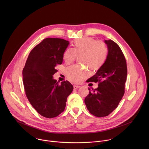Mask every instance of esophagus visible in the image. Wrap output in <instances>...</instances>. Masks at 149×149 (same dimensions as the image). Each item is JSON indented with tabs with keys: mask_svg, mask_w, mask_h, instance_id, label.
Returning <instances> with one entry per match:
<instances>
[{
	"mask_svg": "<svg viewBox=\"0 0 149 149\" xmlns=\"http://www.w3.org/2000/svg\"><path fill=\"white\" fill-rule=\"evenodd\" d=\"M80 87V86H74V90H76V89H77V88H79Z\"/></svg>",
	"mask_w": 149,
	"mask_h": 149,
	"instance_id": "obj_1",
	"label": "esophagus"
}]
</instances>
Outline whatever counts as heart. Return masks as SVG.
Wrapping results in <instances>:
<instances>
[{"mask_svg":"<svg viewBox=\"0 0 149 149\" xmlns=\"http://www.w3.org/2000/svg\"><path fill=\"white\" fill-rule=\"evenodd\" d=\"M109 48L104 42L97 40L92 37H84L74 40L72 48H68L62 54L64 62L69 64L77 58L79 62L88 67L91 70H100L107 59ZM67 78L74 83H80L88 77L89 72L86 68L74 65L65 70Z\"/></svg>","mask_w":149,"mask_h":149,"instance_id":"heart-1","label":"heart"}]
</instances>
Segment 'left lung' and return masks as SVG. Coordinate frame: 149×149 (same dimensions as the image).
<instances>
[{"instance_id": "left-lung-1", "label": "left lung", "mask_w": 149, "mask_h": 149, "mask_svg": "<svg viewBox=\"0 0 149 149\" xmlns=\"http://www.w3.org/2000/svg\"><path fill=\"white\" fill-rule=\"evenodd\" d=\"M109 55L105 64L88 79L98 83L97 88H88L89 94L85 104L90 113L98 117H106L117 107L125 92L127 68L124 55L113 40H105Z\"/></svg>"}]
</instances>
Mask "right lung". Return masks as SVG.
Returning a JSON list of instances; mask_svg holds the SVG:
<instances>
[{
    "mask_svg": "<svg viewBox=\"0 0 149 149\" xmlns=\"http://www.w3.org/2000/svg\"><path fill=\"white\" fill-rule=\"evenodd\" d=\"M69 42L48 38L30 52L23 69V82L26 97L42 116L54 118L64 111L67 98L73 90L68 81L53 79L55 67L62 63V54Z\"/></svg>",
    "mask_w": 149,
    "mask_h": 149,
    "instance_id": "obj_1",
    "label": "right lung"
}]
</instances>
